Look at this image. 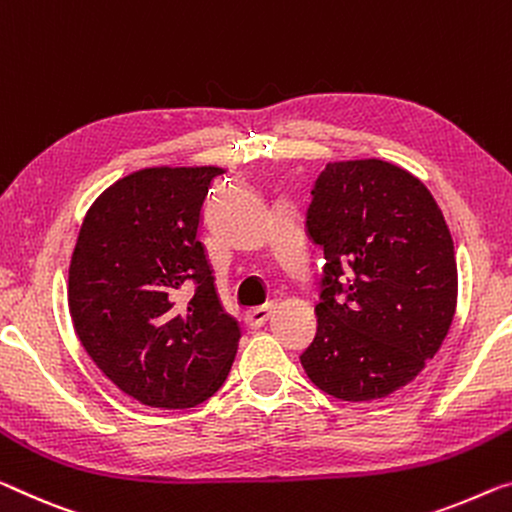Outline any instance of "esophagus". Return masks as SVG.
I'll use <instances>...</instances> for the list:
<instances>
[{
  "mask_svg": "<svg viewBox=\"0 0 512 512\" xmlns=\"http://www.w3.org/2000/svg\"><path fill=\"white\" fill-rule=\"evenodd\" d=\"M272 304H265V306H258V309H251L245 313V322L251 329H261L267 320L272 316Z\"/></svg>",
  "mask_w": 512,
  "mask_h": 512,
  "instance_id": "34e87169",
  "label": "esophagus"
}]
</instances>
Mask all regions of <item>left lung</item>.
Returning a JSON list of instances; mask_svg holds the SVG:
<instances>
[{"label":"left lung","instance_id":"1","mask_svg":"<svg viewBox=\"0 0 512 512\" xmlns=\"http://www.w3.org/2000/svg\"><path fill=\"white\" fill-rule=\"evenodd\" d=\"M325 256L318 329L300 361L320 391L375 400L405 387L437 355L458 302L444 215L410 171L382 160L332 162L306 210Z\"/></svg>","mask_w":512,"mask_h":512}]
</instances>
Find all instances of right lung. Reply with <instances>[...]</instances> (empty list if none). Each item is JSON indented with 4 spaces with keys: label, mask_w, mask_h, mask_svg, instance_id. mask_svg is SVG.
I'll return each instance as SVG.
<instances>
[{
    "label": "right lung",
    "mask_w": 512,
    "mask_h": 512,
    "mask_svg": "<svg viewBox=\"0 0 512 512\" xmlns=\"http://www.w3.org/2000/svg\"><path fill=\"white\" fill-rule=\"evenodd\" d=\"M224 174L160 167L125 176L86 212L77 238L68 270L75 332L100 371L148 407L201 405L238 350L240 325L219 302L199 240L203 203Z\"/></svg>",
    "instance_id": "add662e5"
}]
</instances>
